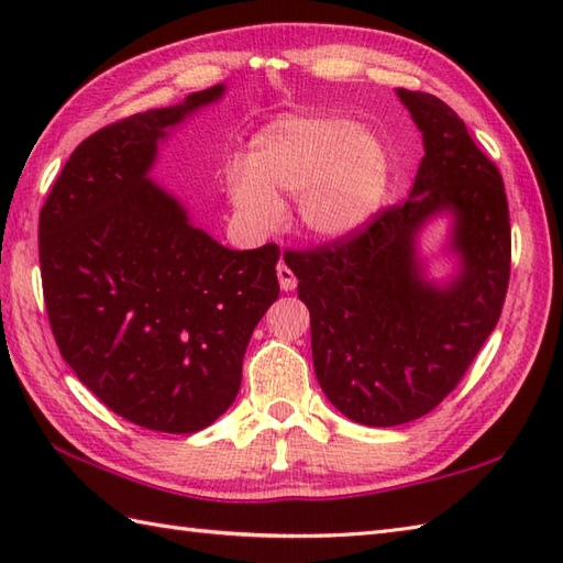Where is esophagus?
Returning a JSON list of instances; mask_svg holds the SVG:
<instances>
[{
    "mask_svg": "<svg viewBox=\"0 0 563 563\" xmlns=\"http://www.w3.org/2000/svg\"><path fill=\"white\" fill-rule=\"evenodd\" d=\"M278 283H280V290H285V292H290V290L297 288L295 273L288 268V263H285V261L278 263Z\"/></svg>",
    "mask_w": 563,
    "mask_h": 563,
    "instance_id": "esophagus-1",
    "label": "esophagus"
}]
</instances>
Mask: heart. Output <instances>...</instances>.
<instances>
[{"mask_svg": "<svg viewBox=\"0 0 563 563\" xmlns=\"http://www.w3.org/2000/svg\"><path fill=\"white\" fill-rule=\"evenodd\" d=\"M391 159L382 140L349 118H280L251 142L249 164L227 169V196L251 230L280 220V194L319 239L349 236L387 198Z\"/></svg>", "mask_w": 563, "mask_h": 563, "instance_id": "b5f03b06", "label": "heart"}]
</instances>
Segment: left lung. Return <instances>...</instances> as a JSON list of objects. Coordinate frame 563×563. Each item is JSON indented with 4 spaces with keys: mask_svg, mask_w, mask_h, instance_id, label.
Returning a JSON list of instances; mask_svg holds the SVG:
<instances>
[{
    "mask_svg": "<svg viewBox=\"0 0 563 563\" xmlns=\"http://www.w3.org/2000/svg\"><path fill=\"white\" fill-rule=\"evenodd\" d=\"M423 133V159L404 206L309 251H285L312 321L321 391L351 421L399 426L433 411L460 385L498 324L510 278L504 178L462 118L433 93L397 89ZM450 213L461 258L448 284L428 282L415 239Z\"/></svg>",
    "mask_w": 563,
    "mask_h": 563,
    "instance_id": "obj_1",
    "label": "left lung"
}]
</instances>
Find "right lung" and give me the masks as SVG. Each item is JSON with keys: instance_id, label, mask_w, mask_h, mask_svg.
I'll use <instances>...</instances> for the list:
<instances>
[{"instance_id": "add662e5", "label": "right lung", "mask_w": 563, "mask_h": 563, "mask_svg": "<svg viewBox=\"0 0 563 563\" xmlns=\"http://www.w3.org/2000/svg\"><path fill=\"white\" fill-rule=\"evenodd\" d=\"M222 93L214 84L101 128L41 210L59 353L113 413L159 433H196L230 409L251 333L280 292L278 246H222L150 178L166 133Z\"/></svg>"}]
</instances>
